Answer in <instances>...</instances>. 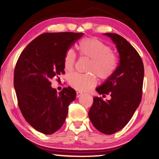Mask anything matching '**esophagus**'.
I'll return each mask as SVG.
<instances>
[{
    "instance_id": "esophagus-1",
    "label": "esophagus",
    "mask_w": 159,
    "mask_h": 159,
    "mask_svg": "<svg viewBox=\"0 0 159 159\" xmlns=\"http://www.w3.org/2000/svg\"><path fill=\"white\" fill-rule=\"evenodd\" d=\"M82 95V93H80V92H77V98H80Z\"/></svg>"
}]
</instances>
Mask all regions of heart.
Segmentation results:
<instances>
[{
  "mask_svg": "<svg viewBox=\"0 0 159 159\" xmlns=\"http://www.w3.org/2000/svg\"><path fill=\"white\" fill-rule=\"evenodd\" d=\"M79 48L81 56L91 59L88 72H94L102 80H107L114 74L117 63L113 52L109 46L95 38H84L80 41ZM77 59L75 50L70 48L64 57L66 70L72 71ZM68 82L71 87L79 91H88L98 83L95 75L74 72L69 75Z\"/></svg>",
  "mask_w": 159,
  "mask_h": 159,
  "instance_id": "b5f03b06",
  "label": "heart"
}]
</instances>
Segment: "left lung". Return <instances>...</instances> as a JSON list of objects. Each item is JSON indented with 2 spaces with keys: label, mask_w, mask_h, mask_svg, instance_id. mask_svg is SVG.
<instances>
[{
  "label": "left lung",
  "mask_w": 159,
  "mask_h": 159,
  "mask_svg": "<svg viewBox=\"0 0 159 159\" xmlns=\"http://www.w3.org/2000/svg\"><path fill=\"white\" fill-rule=\"evenodd\" d=\"M116 45L120 61L114 74L96 90L100 95H110V100L94 97L88 112L94 127L111 135L130 121L142 98L144 66L140 55L128 41L117 34H104Z\"/></svg>",
  "instance_id": "left-lung-1"
}]
</instances>
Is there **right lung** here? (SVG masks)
<instances>
[{
	"mask_svg": "<svg viewBox=\"0 0 159 159\" xmlns=\"http://www.w3.org/2000/svg\"><path fill=\"white\" fill-rule=\"evenodd\" d=\"M82 36L73 32L41 34L27 45L16 64L13 84L18 107L25 120L43 134H52L63 125L76 98L70 87L57 93L51 80L64 74L66 50Z\"/></svg>",
	"mask_w": 159,
	"mask_h": 159,
	"instance_id": "right-lung-1",
	"label": "right lung"
}]
</instances>
